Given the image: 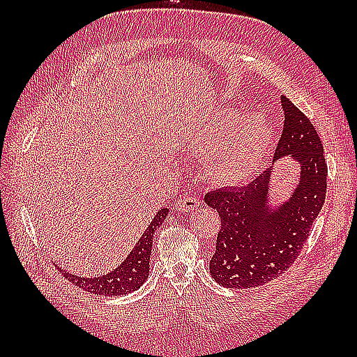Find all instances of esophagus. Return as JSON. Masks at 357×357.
<instances>
[{
    "label": "esophagus",
    "mask_w": 357,
    "mask_h": 357,
    "mask_svg": "<svg viewBox=\"0 0 357 357\" xmlns=\"http://www.w3.org/2000/svg\"><path fill=\"white\" fill-rule=\"evenodd\" d=\"M201 207V201L193 198V196H183L176 201V210L181 213H188V211H193Z\"/></svg>",
    "instance_id": "34e87169"
}]
</instances>
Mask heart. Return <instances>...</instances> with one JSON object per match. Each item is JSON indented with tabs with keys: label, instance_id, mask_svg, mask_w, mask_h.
Listing matches in <instances>:
<instances>
[{
	"label": "heart",
	"instance_id": "obj_1",
	"mask_svg": "<svg viewBox=\"0 0 357 357\" xmlns=\"http://www.w3.org/2000/svg\"><path fill=\"white\" fill-rule=\"evenodd\" d=\"M204 156L202 173L211 184L238 187L261 169L271 146V128L262 115L221 109L204 119L188 136Z\"/></svg>",
	"mask_w": 357,
	"mask_h": 357
}]
</instances>
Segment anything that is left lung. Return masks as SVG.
<instances>
[{
	"instance_id": "1",
	"label": "left lung",
	"mask_w": 357,
	"mask_h": 357,
	"mask_svg": "<svg viewBox=\"0 0 357 357\" xmlns=\"http://www.w3.org/2000/svg\"><path fill=\"white\" fill-rule=\"evenodd\" d=\"M284 128L270 169L253 184L204 196L221 216L210 275L227 288H253L282 275L296 261L321 213L327 192V164L313 124L287 96H280ZM300 167L298 183L284 200L272 199L275 162Z\"/></svg>"
}]
</instances>
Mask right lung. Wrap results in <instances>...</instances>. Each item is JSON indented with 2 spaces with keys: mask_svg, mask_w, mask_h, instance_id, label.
I'll use <instances>...</instances> for the list:
<instances>
[{
  "mask_svg": "<svg viewBox=\"0 0 357 357\" xmlns=\"http://www.w3.org/2000/svg\"><path fill=\"white\" fill-rule=\"evenodd\" d=\"M169 215V208H161L151 219L147 230L142 233L139 241L126 259L121 262L115 270L107 275L96 278H82L75 276L73 273L59 268L64 278H67L75 285L81 287L82 290L100 296H121L128 294L146 282L150 273V255L151 245H153V234L161 227L162 221Z\"/></svg>",
  "mask_w": 357,
  "mask_h": 357,
  "instance_id": "obj_1",
  "label": "right lung"
}]
</instances>
